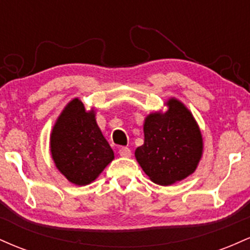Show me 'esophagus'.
Returning a JSON list of instances; mask_svg holds the SVG:
<instances>
[{"mask_svg": "<svg viewBox=\"0 0 250 250\" xmlns=\"http://www.w3.org/2000/svg\"><path fill=\"white\" fill-rule=\"evenodd\" d=\"M119 154H120V156H121V157H130L131 156V150L127 147H122V148H120Z\"/></svg>", "mask_w": 250, "mask_h": 250, "instance_id": "1", "label": "esophagus"}]
</instances>
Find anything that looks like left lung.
I'll return each instance as SVG.
<instances>
[{"label": "left lung", "instance_id": "1", "mask_svg": "<svg viewBox=\"0 0 250 250\" xmlns=\"http://www.w3.org/2000/svg\"><path fill=\"white\" fill-rule=\"evenodd\" d=\"M167 110L153 111L143 123L145 142L135 157L148 177L170 186L196 170L203 154V139L193 114L180 100L170 97Z\"/></svg>", "mask_w": 250, "mask_h": 250}]
</instances>
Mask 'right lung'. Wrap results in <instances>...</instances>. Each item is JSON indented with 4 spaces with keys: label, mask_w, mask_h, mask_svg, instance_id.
<instances>
[{
    "label": "right lung",
    "mask_w": 250,
    "mask_h": 250,
    "mask_svg": "<svg viewBox=\"0 0 250 250\" xmlns=\"http://www.w3.org/2000/svg\"><path fill=\"white\" fill-rule=\"evenodd\" d=\"M50 154L69 182H94L114 160V151L96 122L95 108L87 110L80 99L67 103L50 133Z\"/></svg>",
    "instance_id": "right-lung-1"
}]
</instances>
